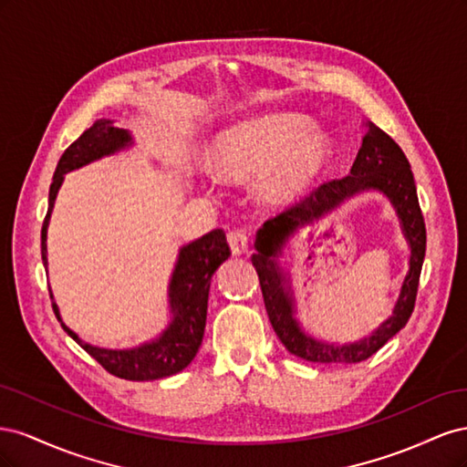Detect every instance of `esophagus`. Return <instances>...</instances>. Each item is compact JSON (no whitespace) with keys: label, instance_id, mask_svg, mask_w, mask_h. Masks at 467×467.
Here are the masks:
<instances>
[{"label":"esophagus","instance_id":"1","mask_svg":"<svg viewBox=\"0 0 467 467\" xmlns=\"http://www.w3.org/2000/svg\"><path fill=\"white\" fill-rule=\"evenodd\" d=\"M228 244L232 247V251L235 253V255H242V253L247 251L249 247V235H247V230L244 228H235L228 234Z\"/></svg>","mask_w":467,"mask_h":467}]
</instances>
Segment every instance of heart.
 <instances>
[{"instance_id": "b5f03b06", "label": "heart", "mask_w": 467, "mask_h": 467, "mask_svg": "<svg viewBox=\"0 0 467 467\" xmlns=\"http://www.w3.org/2000/svg\"><path fill=\"white\" fill-rule=\"evenodd\" d=\"M216 155L225 175L249 177L268 169L261 181V194L268 202L285 204L327 171L335 146L329 134L316 130L312 119L282 112L223 132Z\"/></svg>"}]
</instances>
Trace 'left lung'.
<instances>
[{"instance_id": "1", "label": "left lung", "mask_w": 467, "mask_h": 467, "mask_svg": "<svg viewBox=\"0 0 467 467\" xmlns=\"http://www.w3.org/2000/svg\"><path fill=\"white\" fill-rule=\"evenodd\" d=\"M364 188H378L390 196L402 218L408 241L412 245V261L410 262V273L404 281L394 316L382 324L372 337L355 346L337 348L307 337L295 323L291 301L284 288V277L274 257L296 227L320 217L325 211ZM255 249L257 253H253L251 263L259 275L266 314L276 337L288 352L307 362L319 364H355L376 355L393 335H398L405 327L413 314L419 276L427 251L425 218H422L419 206L411 165H409L403 150L374 122H366V134L357 160L350 167V175L323 182L306 194L302 201L294 202L275 218L266 220L257 232Z\"/></svg>"}]
</instances>
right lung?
I'll return each instance as SVG.
<instances>
[{
  "label": "right lung",
  "instance_id": "add662e5",
  "mask_svg": "<svg viewBox=\"0 0 467 467\" xmlns=\"http://www.w3.org/2000/svg\"><path fill=\"white\" fill-rule=\"evenodd\" d=\"M129 144V132L112 126L110 120H97L91 129L83 132L76 142L69 144V148L62 153L52 177L47 218L42 222V263L47 265L48 218L54 206L56 192H58L64 181V175ZM230 255L232 251L228 242H225L223 230L210 232L181 249L171 285H169V302H171L175 317L171 325L163 331V335L148 345L132 350L97 348L79 341V337L74 331H69L64 323L62 327L83 350L89 352V355L112 376L132 381H148L173 376L182 368H187L201 348L206 325L210 278L214 275L216 268ZM52 309L58 321H62L56 304H52Z\"/></svg>",
  "mask_w": 467,
  "mask_h": 467
}]
</instances>
